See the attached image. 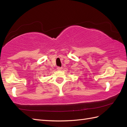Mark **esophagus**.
I'll list each match as a JSON object with an SVG mask.
<instances>
[{
  "label": "esophagus",
  "instance_id": "obj_1",
  "mask_svg": "<svg viewBox=\"0 0 127 127\" xmlns=\"http://www.w3.org/2000/svg\"><path fill=\"white\" fill-rule=\"evenodd\" d=\"M57 70H61L63 68H62V67H57Z\"/></svg>",
  "mask_w": 127,
  "mask_h": 127
}]
</instances>
